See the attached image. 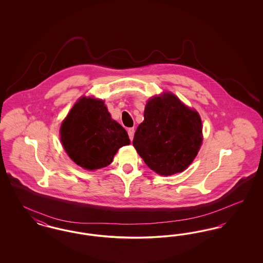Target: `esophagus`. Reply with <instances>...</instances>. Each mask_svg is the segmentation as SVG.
Listing matches in <instances>:
<instances>
[{
	"instance_id": "obj_1",
	"label": "esophagus",
	"mask_w": 263,
	"mask_h": 263,
	"mask_svg": "<svg viewBox=\"0 0 263 263\" xmlns=\"http://www.w3.org/2000/svg\"><path fill=\"white\" fill-rule=\"evenodd\" d=\"M134 133H135V129H134V127H132V128H129V129H128V135H129V138H130V140H131V141L133 140V137H134Z\"/></svg>"
}]
</instances>
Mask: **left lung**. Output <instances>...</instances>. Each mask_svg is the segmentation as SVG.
Listing matches in <instances>:
<instances>
[{
  "label": "left lung",
  "instance_id": "1",
  "mask_svg": "<svg viewBox=\"0 0 263 263\" xmlns=\"http://www.w3.org/2000/svg\"><path fill=\"white\" fill-rule=\"evenodd\" d=\"M201 143L199 114L172 93L147 102L144 121L138 126L133 139L140 157L161 175L184 171L196 157Z\"/></svg>",
  "mask_w": 263,
  "mask_h": 263
}]
</instances>
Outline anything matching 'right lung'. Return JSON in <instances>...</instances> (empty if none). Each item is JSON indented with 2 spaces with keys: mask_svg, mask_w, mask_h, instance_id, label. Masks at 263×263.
Masks as SVG:
<instances>
[{
  "mask_svg": "<svg viewBox=\"0 0 263 263\" xmlns=\"http://www.w3.org/2000/svg\"><path fill=\"white\" fill-rule=\"evenodd\" d=\"M61 142L69 157L86 170L111 163L119 148L129 145L125 129L111 119L103 101L82 98L63 121Z\"/></svg>",
  "mask_w": 263,
  "mask_h": 263,
  "instance_id": "right-lung-1",
  "label": "right lung"
}]
</instances>
